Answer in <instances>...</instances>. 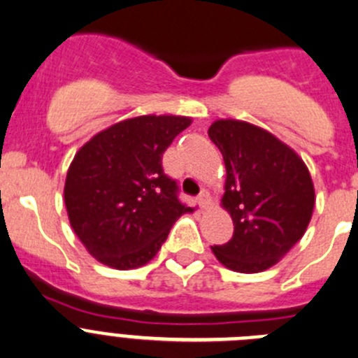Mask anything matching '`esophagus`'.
Returning a JSON list of instances; mask_svg holds the SVG:
<instances>
[{
	"label": "esophagus",
	"instance_id": "obj_1",
	"mask_svg": "<svg viewBox=\"0 0 358 358\" xmlns=\"http://www.w3.org/2000/svg\"><path fill=\"white\" fill-rule=\"evenodd\" d=\"M210 201H211V197H210V194L206 192V190H203V192L197 196V204H199L201 210H206V208L210 206Z\"/></svg>",
	"mask_w": 358,
	"mask_h": 358
}]
</instances>
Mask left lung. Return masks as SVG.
I'll return each mask as SVG.
<instances>
[{
    "label": "left lung",
    "mask_w": 358,
    "mask_h": 358,
    "mask_svg": "<svg viewBox=\"0 0 358 358\" xmlns=\"http://www.w3.org/2000/svg\"><path fill=\"white\" fill-rule=\"evenodd\" d=\"M208 136L225 164L231 241L211 246L227 269L260 273L275 266L306 232L315 187L303 159L269 131L234 119L215 120Z\"/></svg>",
    "instance_id": "8db88e82"
}]
</instances>
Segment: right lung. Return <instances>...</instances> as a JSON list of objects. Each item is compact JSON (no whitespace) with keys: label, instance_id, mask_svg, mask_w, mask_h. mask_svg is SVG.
<instances>
[{"label":"right lung","instance_id":"obj_1","mask_svg":"<svg viewBox=\"0 0 358 358\" xmlns=\"http://www.w3.org/2000/svg\"><path fill=\"white\" fill-rule=\"evenodd\" d=\"M192 119L141 115L101 131L75 154L66 175L69 224L87 252L127 271L157 255L169 229L192 211L162 171V154Z\"/></svg>","mask_w":358,"mask_h":358}]
</instances>
